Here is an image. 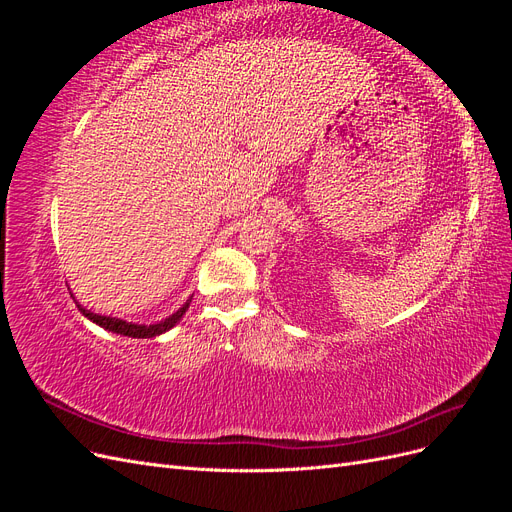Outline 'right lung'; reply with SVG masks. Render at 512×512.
I'll use <instances>...</instances> for the list:
<instances>
[{
  "instance_id": "add662e5",
  "label": "right lung",
  "mask_w": 512,
  "mask_h": 512,
  "mask_svg": "<svg viewBox=\"0 0 512 512\" xmlns=\"http://www.w3.org/2000/svg\"><path fill=\"white\" fill-rule=\"evenodd\" d=\"M190 301L192 299H188L185 301L177 312L173 314V316H168L166 320H162V322H158V324H134V322H126V320H121V318H111V316H100V314H94V312H89V309H85L83 305H79V309H81V314L85 316V318H89L91 322H96V324H100L102 329H106V331H111V333H117V335H128V337H138V339H147V337H156V335H162V333H166L168 329H173L175 324L183 318V314L188 312V307H190Z\"/></svg>"
}]
</instances>
